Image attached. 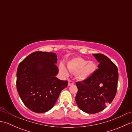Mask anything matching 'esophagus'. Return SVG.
<instances>
[{"label":"esophagus","instance_id":"1","mask_svg":"<svg viewBox=\"0 0 132 132\" xmlns=\"http://www.w3.org/2000/svg\"><path fill=\"white\" fill-rule=\"evenodd\" d=\"M74 84V82H72V80H69V83H68V86H70L71 85H73Z\"/></svg>","mask_w":132,"mask_h":132}]
</instances>
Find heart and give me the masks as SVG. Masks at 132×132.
Masks as SVG:
<instances>
[{"label": "heart", "mask_w": 132, "mask_h": 132, "mask_svg": "<svg viewBox=\"0 0 132 132\" xmlns=\"http://www.w3.org/2000/svg\"><path fill=\"white\" fill-rule=\"evenodd\" d=\"M67 67L70 71L76 72L78 79L83 80L88 79L96 70V64L94 61H87L81 57L72 59L67 63ZM60 71L64 76L68 75L69 72L62 64L60 66Z\"/></svg>", "instance_id": "b5f03b06"}]
</instances>
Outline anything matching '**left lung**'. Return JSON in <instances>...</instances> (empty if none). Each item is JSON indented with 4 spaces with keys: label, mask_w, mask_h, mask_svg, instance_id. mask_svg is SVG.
<instances>
[{
    "label": "left lung",
    "mask_w": 132,
    "mask_h": 132,
    "mask_svg": "<svg viewBox=\"0 0 132 132\" xmlns=\"http://www.w3.org/2000/svg\"><path fill=\"white\" fill-rule=\"evenodd\" d=\"M99 64L91 76L76 83L75 102L81 110L94 114L104 109L115 96L119 73L117 66L103 54H93Z\"/></svg>",
    "instance_id": "8db88e82"
}]
</instances>
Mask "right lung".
<instances>
[{
  "label": "right lung",
  "instance_id": "obj_1",
  "mask_svg": "<svg viewBox=\"0 0 132 132\" xmlns=\"http://www.w3.org/2000/svg\"><path fill=\"white\" fill-rule=\"evenodd\" d=\"M57 54L35 52L19 64L16 87L22 102L34 112H46L54 105L67 80L56 77L58 73Z\"/></svg>",
  "mask_w": 132,
  "mask_h": 132
}]
</instances>
